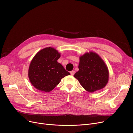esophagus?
<instances>
[{
    "label": "esophagus",
    "instance_id": "1",
    "mask_svg": "<svg viewBox=\"0 0 133 133\" xmlns=\"http://www.w3.org/2000/svg\"><path fill=\"white\" fill-rule=\"evenodd\" d=\"M70 73H71V75H73L74 74V73H75V71H72L70 72Z\"/></svg>",
    "mask_w": 133,
    "mask_h": 133
}]
</instances>
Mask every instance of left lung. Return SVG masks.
Returning <instances> with one entry per match:
<instances>
[{
    "instance_id": "obj_1",
    "label": "left lung",
    "mask_w": 133,
    "mask_h": 133,
    "mask_svg": "<svg viewBox=\"0 0 133 133\" xmlns=\"http://www.w3.org/2000/svg\"><path fill=\"white\" fill-rule=\"evenodd\" d=\"M79 71L74 75L87 91L93 93L106 86L109 71L105 62L99 55L90 51L79 57Z\"/></svg>"
}]
</instances>
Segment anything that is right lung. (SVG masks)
<instances>
[{
	"mask_svg": "<svg viewBox=\"0 0 133 133\" xmlns=\"http://www.w3.org/2000/svg\"><path fill=\"white\" fill-rule=\"evenodd\" d=\"M60 53L48 47L42 49L32 59L29 68V80L36 89L45 92L52 90L65 76L70 75L58 62Z\"/></svg>",
	"mask_w": 133,
	"mask_h": 133,
	"instance_id": "add662e5",
	"label": "right lung"
}]
</instances>
